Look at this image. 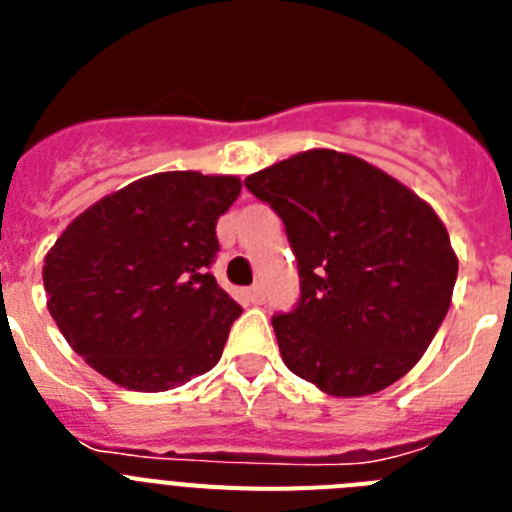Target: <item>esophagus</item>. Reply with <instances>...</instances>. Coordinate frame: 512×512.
Here are the masks:
<instances>
[{
    "label": "esophagus",
    "instance_id": "obj_1",
    "mask_svg": "<svg viewBox=\"0 0 512 512\" xmlns=\"http://www.w3.org/2000/svg\"><path fill=\"white\" fill-rule=\"evenodd\" d=\"M248 302H251V305H261V302H264V289H261L259 284L248 289Z\"/></svg>",
    "mask_w": 512,
    "mask_h": 512
}]
</instances>
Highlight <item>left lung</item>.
Masks as SVG:
<instances>
[{
	"instance_id": "obj_1",
	"label": "left lung",
	"mask_w": 512,
	"mask_h": 512,
	"mask_svg": "<svg viewBox=\"0 0 512 512\" xmlns=\"http://www.w3.org/2000/svg\"><path fill=\"white\" fill-rule=\"evenodd\" d=\"M284 220L297 310L271 320L287 369L330 397L382 392L441 328L459 259L433 207L351 153L310 148L246 176Z\"/></svg>"
}]
</instances>
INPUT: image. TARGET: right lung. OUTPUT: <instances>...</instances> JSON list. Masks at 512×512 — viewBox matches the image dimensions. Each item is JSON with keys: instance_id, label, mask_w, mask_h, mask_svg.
<instances>
[{"instance_id": "right-lung-1", "label": "right lung", "mask_w": 512, "mask_h": 512, "mask_svg": "<svg viewBox=\"0 0 512 512\" xmlns=\"http://www.w3.org/2000/svg\"><path fill=\"white\" fill-rule=\"evenodd\" d=\"M241 179L161 171L76 215L45 253L48 312L94 372L166 392L210 372L241 305L210 274Z\"/></svg>"}]
</instances>
